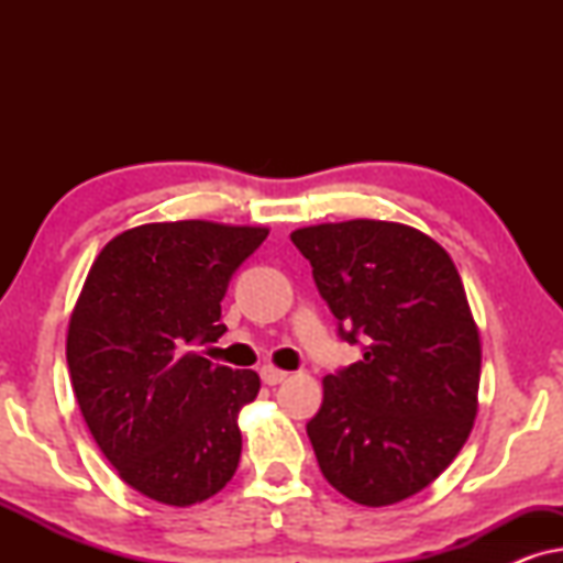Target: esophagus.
Returning <instances> with one entry per match:
<instances>
[{
	"label": "esophagus",
	"mask_w": 563,
	"mask_h": 563,
	"mask_svg": "<svg viewBox=\"0 0 563 563\" xmlns=\"http://www.w3.org/2000/svg\"><path fill=\"white\" fill-rule=\"evenodd\" d=\"M261 379H264V384H268V387H276V384L287 379V372H282V368L276 366H261Z\"/></svg>",
	"instance_id": "obj_1"
}]
</instances>
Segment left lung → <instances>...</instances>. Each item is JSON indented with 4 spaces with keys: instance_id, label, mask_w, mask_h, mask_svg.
I'll list each match as a JSON object with an SVG mask.
<instances>
[{
    "instance_id": "1",
    "label": "left lung",
    "mask_w": 563,
    "mask_h": 563,
    "mask_svg": "<svg viewBox=\"0 0 563 563\" xmlns=\"http://www.w3.org/2000/svg\"><path fill=\"white\" fill-rule=\"evenodd\" d=\"M338 335L364 358L322 379L307 422L320 472L353 503L395 505L426 489L476 418L482 345L449 253L384 220L299 228Z\"/></svg>"
}]
</instances>
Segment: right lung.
I'll use <instances>...</instances> for the list:
<instances>
[{"label": "right lung", "mask_w": 563, "mask_h": 563, "mask_svg": "<svg viewBox=\"0 0 563 563\" xmlns=\"http://www.w3.org/2000/svg\"><path fill=\"white\" fill-rule=\"evenodd\" d=\"M266 228L151 222L112 238L89 268L66 338L76 402L122 482L187 507L233 479L251 368L197 349L225 333L220 302Z\"/></svg>", "instance_id": "right-lung-1"}]
</instances>
